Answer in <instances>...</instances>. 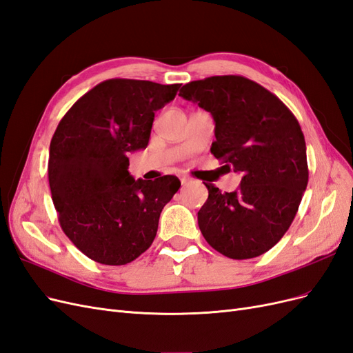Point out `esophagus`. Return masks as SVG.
<instances>
[{
	"instance_id": "34e87169",
	"label": "esophagus",
	"mask_w": 353,
	"mask_h": 353,
	"mask_svg": "<svg viewBox=\"0 0 353 353\" xmlns=\"http://www.w3.org/2000/svg\"><path fill=\"white\" fill-rule=\"evenodd\" d=\"M188 183H190V178H187V176H181V184L185 185V184H188Z\"/></svg>"
}]
</instances>
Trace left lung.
Masks as SVG:
<instances>
[{
	"label": "left lung",
	"mask_w": 353,
	"mask_h": 353,
	"mask_svg": "<svg viewBox=\"0 0 353 353\" xmlns=\"http://www.w3.org/2000/svg\"><path fill=\"white\" fill-rule=\"evenodd\" d=\"M179 95L212 114V154L243 175L232 193L205 184L209 197L197 213L203 237L231 259L263 254L292 225L307 185L301 125L276 95L237 74L188 82Z\"/></svg>",
	"instance_id": "obj_1"
}]
</instances>
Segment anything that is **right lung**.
I'll list each match as a JSON object with an SVG mask.
<instances>
[{"label":"right lung","instance_id":"1","mask_svg":"<svg viewBox=\"0 0 353 353\" xmlns=\"http://www.w3.org/2000/svg\"><path fill=\"white\" fill-rule=\"evenodd\" d=\"M181 83L109 79L63 116L48 159L51 197L69 240L90 259L126 265L150 248L160 212L179 190L174 175L134 179L128 154L145 148L154 112Z\"/></svg>","mask_w":353,"mask_h":353}]
</instances>
